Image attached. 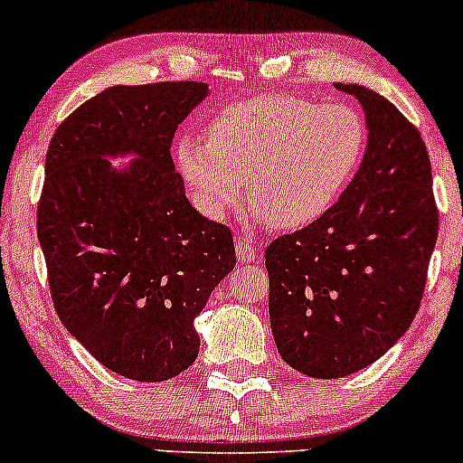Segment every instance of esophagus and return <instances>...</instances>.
Listing matches in <instances>:
<instances>
[{
    "label": "esophagus",
    "mask_w": 463,
    "mask_h": 463,
    "mask_svg": "<svg viewBox=\"0 0 463 463\" xmlns=\"http://www.w3.org/2000/svg\"><path fill=\"white\" fill-rule=\"evenodd\" d=\"M237 257L241 263H254L259 259V248L257 243L250 241V239H239L237 241Z\"/></svg>",
    "instance_id": "esophagus-1"
}]
</instances>
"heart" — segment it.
<instances>
[{"instance_id":"1","label":"heart","mask_w":463,"mask_h":463,"mask_svg":"<svg viewBox=\"0 0 463 463\" xmlns=\"http://www.w3.org/2000/svg\"><path fill=\"white\" fill-rule=\"evenodd\" d=\"M209 135H183L176 143L180 176L195 206L224 217L248 180L250 202L279 231L326 215L368 152V126L357 109L289 93L226 106L211 119Z\"/></svg>"}]
</instances>
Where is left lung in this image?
<instances>
[{"mask_svg":"<svg viewBox=\"0 0 463 463\" xmlns=\"http://www.w3.org/2000/svg\"><path fill=\"white\" fill-rule=\"evenodd\" d=\"M365 113L368 152L326 215L265 250L280 357L342 379L383 357L416 317L438 239L431 161L416 126L383 95L342 84Z\"/></svg>","mask_w":463,"mask_h":463,"instance_id":"left-lung-1","label":"left lung"}]
</instances>
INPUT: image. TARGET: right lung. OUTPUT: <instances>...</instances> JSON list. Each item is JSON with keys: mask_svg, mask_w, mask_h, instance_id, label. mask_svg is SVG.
<instances>
[{"mask_svg": "<svg viewBox=\"0 0 463 463\" xmlns=\"http://www.w3.org/2000/svg\"><path fill=\"white\" fill-rule=\"evenodd\" d=\"M206 95L204 82L110 87L47 150L36 232L58 317L99 364L141 383L194 364V320L237 261L231 228L191 206L169 154ZM117 156L129 167L108 161Z\"/></svg>", "mask_w": 463, "mask_h": 463, "instance_id": "add662e5", "label": "right lung"}]
</instances>
